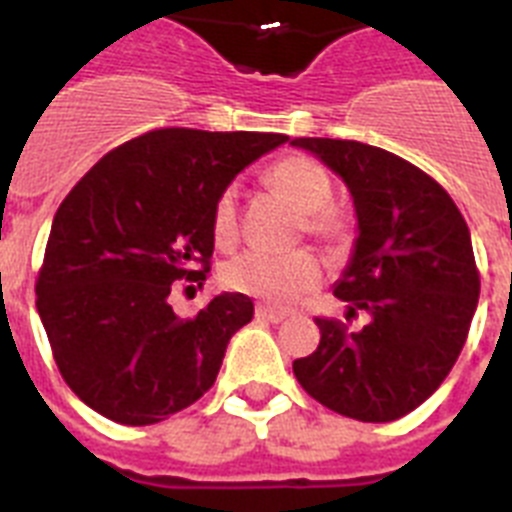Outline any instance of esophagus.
I'll use <instances>...</instances> for the list:
<instances>
[{
  "label": "esophagus",
  "instance_id": "obj_1",
  "mask_svg": "<svg viewBox=\"0 0 512 512\" xmlns=\"http://www.w3.org/2000/svg\"><path fill=\"white\" fill-rule=\"evenodd\" d=\"M255 317H257V319H262V322L278 324V322H283V319H286V314H283V311H275V309H270V306H265V304H257V309H255Z\"/></svg>",
  "mask_w": 512,
  "mask_h": 512
}]
</instances>
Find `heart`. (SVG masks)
I'll list each match as a JSON object with an SVG mask.
<instances>
[{
	"mask_svg": "<svg viewBox=\"0 0 512 512\" xmlns=\"http://www.w3.org/2000/svg\"><path fill=\"white\" fill-rule=\"evenodd\" d=\"M265 185L270 193L278 195L283 203L304 216L309 234L330 239V242L345 234V219L330 206V175L309 157L291 154L270 164L265 172ZM211 226L213 239L221 247H229L237 239V193L234 190H224L216 198ZM224 283L231 291L247 293L273 306H291L322 283V262L304 250L291 252V255L244 252L224 268Z\"/></svg>",
	"mask_w": 512,
	"mask_h": 512,
	"instance_id": "b5f03b06",
	"label": "heart"
}]
</instances>
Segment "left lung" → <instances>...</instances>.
I'll return each instance as SVG.
<instances>
[{
    "instance_id": "obj_1",
    "label": "left lung",
    "mask_w": 512,
    "mask_h": 512,
    "mask_svg": "<svg viewBox=\"0 0 512 512\" xmlns=\"http://www.w3.org/2000/svg\"><path fill=\"white\" fill-rule=\"evenodd\" d=\"M345 182L358 237L335 283L368 324L317 319V350L293 361L309 397L361 422H391L433 394L464 348L479 301L471 234L451 195L415 164L361 141L293 139Z\"/></svg>"
}]
</instances>
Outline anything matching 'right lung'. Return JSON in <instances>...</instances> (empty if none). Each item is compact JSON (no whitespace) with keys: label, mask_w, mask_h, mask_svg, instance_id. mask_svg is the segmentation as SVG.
Listing matches in <instances>:
<instances>
[{"label":"right lung","mask_w":512,"mask_h":512,"mask_svg":"<svg viewBox=\"0 0 512 512\" xmlns=\"http://www.w3.org/2000/svg\"><path fill=\"white\" fill-rule=\"evenodd\" d=\"M286 141L159 128L105 154L71 188L53 216L35 306L61 376L87 407L139 428L211 389L255 306L221 293L180 319L172 283L206 281L216 198Z\"/></svg>","instance_id":"1"}]
</instances>
